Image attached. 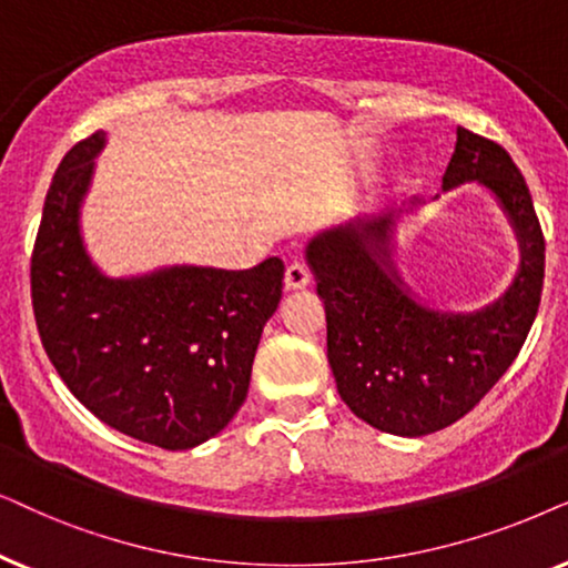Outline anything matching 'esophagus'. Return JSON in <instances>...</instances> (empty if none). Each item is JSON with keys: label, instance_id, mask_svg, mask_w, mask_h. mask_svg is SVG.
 Masks as SVG:
<instances>
[{"label": "esophagus", "instance_id": "esophagus-1", "mask_svg": "<svg viewBox=\"0 0 568 568\" xmlns=\"http://www.w3.org/2000/svg\"><path fill=\"white\" fill-rule=\"evenodd\" d=\"M308 283H312V275H308V270L304 264L293 262L288 264V270H285V291L296 293V291H304L308 288Z\"/></svg>", "mask_w": 568, "mask_h": 568}]
</instances>
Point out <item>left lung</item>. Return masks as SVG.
Here are the masks:
<instances>
[{
    "label": "left lung",
    "instance_id": "obj_1",
    "mask_svg": "<svg viewBox=\"0 0 568 568\" xmlns=\"http://www.w3.org/2000/svg\"><path fill=\"white\" fill-rule=\"evenodd\" d=\"M465 184L494 196L519 244L511 283L473 312L430 306L399 272V225L418 215V202L355 215L306 241L339 397L384 434L426 436L470 413L517 358L538 316L546 241L530 189L501 145L457 126L442 192Z\"/></svg>",
    "mask_w": 568,
    "mask_h": 568
}]
</instances>
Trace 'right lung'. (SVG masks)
I'll list each match as a JSON object with an SVG mask.
<instances>
[{"instance_id":"obj_1","label":"right lung","mask_w":568,"mask_h":568,"mask_svg":"<svg viewBox=\"0 0 568 568\" xmlns=\"http://www.w3.org/2000/svg\"><path fill=\"white\" fill-rule=\"evenodd\" d=\"M103 148L105 132L78 142L43 202L30 262L38 335L98 420L161 449H194L244 405L285 267L270 256L244 272L196 264L103 272L82 236V205Z\"/></svg>"}]
</instances>
